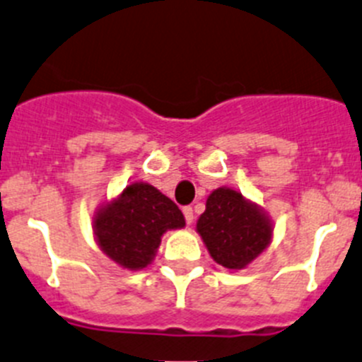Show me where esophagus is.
Segmentation results:
<instances>
[{"instance_id":"1","label":"esophagus","mask_w":362,"mask_h":362,"mask_svg":"<svg viewBox=\"0 0 362 362\" xmlns=\"http://www.w3.org/2000/svg\"><path fill=\"white\" fill-rule=\"evenodd\" d=\"M182 212H184L185 223H187V224H191L192 221H194V212H192V209H191V206H184V209H182Z\"/></svg>"}]
</instances>
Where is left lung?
Listing matches in <instances>:
<instances>
[{
    "label": "left lung",
    "mask_w": 362,
    "mask_h": 362,
    "mask_svg": "<svg viewBox=\"0 0 362 362\" xmlns=\"http://www.w3.org/2000/svg\"><path fill=\"white\" fill-rule=\"evenodd\" d=\"M196 230L214 262L230 270L249 265L272 238V223L262 206L230 187L212 191Z\"/></svg>",
    "instance_id": "obj_1"
}]
</instances>
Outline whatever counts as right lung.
Wrapping results in <instances>:
<instances>
[{"mask_svg": "<svg viewBox=\"0 0 362 362\" xmlns=\"http://www.w3.org/2000/svg\"><path fill=\"white\" fill-rule=\"evenodd\" d=\"M185 226L184 214L159 189L134 182L93 217L97 244L113 262L129 270L150 265L168 230Z\"/></svg>", "mask_w": 362, "mask_h": 362, "instance_id": "right-lung-1", "label": "right lung"}]
</instances>
